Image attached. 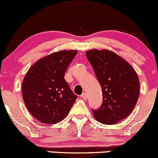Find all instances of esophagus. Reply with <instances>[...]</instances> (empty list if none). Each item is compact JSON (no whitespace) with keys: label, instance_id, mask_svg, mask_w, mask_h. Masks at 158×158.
Listing matches in <instances>:
<instances>
[{"label":"esophagus","instance_id":"34e87169","mask_svg":"<svg viewBox=\"0 0 158 158\" xmlns=\"http://www.w3.org/2000/svg\"><path fill=\"white\" fill-rule=\"evenodd\" d=\"M81 97L83 98V99L87 100V97H88V95H87V93H84V94H81Z\"/></svg>","mask_w":158,"mask_h":158}]
</instances>
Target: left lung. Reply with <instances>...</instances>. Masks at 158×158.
I'll list each match as a JSON object with an SVG mask.
<instances>
[{
  "instance_id": "obj_1",
  "label": "left lung",
  "mask_w": 158,
  "mask_h": 158,
  "mask_svg": "<svg viewBox=\"0 0 158 158\" xmlns=\"http://www.w3.org/2000/svg\"><path fill=\"white\" fill-rule=\"evenodd\" d=\"M102 89L101 107L92 110L97 121L114 124L134 110L140 92L139 79L134 68L120 56L107 50L86 52Z\"/></svg>"
}]
</instances>
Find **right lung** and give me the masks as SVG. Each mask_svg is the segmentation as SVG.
Listing matches in <instances>:
<instances>
[{"label":"right lung","mask_w":158,"mask_h":158,"mask_svg":"<svg viewBox=\"0 0 158 158\" xmlns=\"http://www.w3.org/2000/svg\"><path fill=\"white\" fill-rule=\"evenodd\" d=\"M77 51H60L37 60L27 73L22 95L30 113L44 124L60 122L68 114L77 96L64 74Z\"/></svg>","instance_id":"1"}]
</instances>
